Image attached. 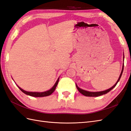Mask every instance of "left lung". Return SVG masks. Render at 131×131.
Returning a JSON list of instances; mask_svg holds the SVG:
<instances>
[{
    "instance_id": "left-lung-1",
    "label": "left lung",
    "mask_w": 131,
    "mask_h": 131,
    "mask_svg": "<svg viewBox=\"0 0 131 131\" xmlns=\"http://www.w3.org/2000/svg\"><path fill=\"white\" fill-rule=\"evenodd\" d=\"M123 68H124V63H123V67H122V71H121V74H120L119 79H118V80L116 82V83L114 85L112 86V88H111L110 89H108V90H104V91H102V92H88V91H86V90H83V89H80V88H79L77 86V85H76V86H77V88L78 89V90H79V92L80 93H81L82 94H83V95H84L85 96H99L100 95H104V94H107L108 92H110V91L112 89H113V88L115 86H116V85L117 84L118 82L119 81L120 79L121 78L122 74V72H123Z\"/></svg>"
}]
</instances>
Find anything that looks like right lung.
Segmentation results:
<instances>
[{"instance_id": "1", "label": "right lung", "mask_w": 131, "mask_h": 131, "mask_svg": "<svg viewBox=\"0 0 131 131\" xmlns=\"http://www.w3.org/2000/svg\"><path fill=\"white\" fill-rule=\"evenodd\" d=\"M59 78L58 79V80H57V81L56 82L55 84L54 85V86L51 88V89L49 90L46 91V92H42V93H38V92H26V91L23 90L22 89H21L20 87H19L18 86V87L19 88V89L22 91L23 93H24V94H27V95H28L30 96H34V97H43V96H48L51 95V94L52 93L54 90H55L56 88L57 85V84L59 83Z\"/></svg>"}]
</instances>
